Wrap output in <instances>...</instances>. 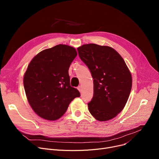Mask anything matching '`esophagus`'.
<instances>
[{"instance_id":"obj_1","label":"esophagus","mask_w":159,"mask_h":159,"mask_svg":"<svg viewBox=\"0 0 159 159\" xmlns=\"http://www.w3.org/2000/svg\"><path fill=\"white\" fill-rule=\"evenodd\" d=\"M77 89H78V90L80 91H81V89H82V87H81V86H78V88H77Z\"/></svg>"}]
</instances>
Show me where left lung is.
<instances>
[{"mask_svg":"<svg viewBox=\"0 0 159 159\" xmlns=\"http://www.w3.org/2000/svg\"><path fill=\"white\" fill-rule=\"evenodd\" d=\"M93 79V97L88 110L98 121L117 115L126 105L131 86V74L122 57L107 46L84 44L77 48Z\"/></svg>","mask_w":159,"mask_h":159,"instance_id":"8db88e82","label":"left lung"}]
</instances>
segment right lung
Returning <instances> with one entry per match:
<instances>
[{
    "mask_svg": "<svg viewBox=\"0 0 159 159\" xmlns=\"http://www.w3.org/2000/svg\"><path fill=\"white\" fill-rule=\"evenodd\" d=\"M77 55L74 48L58 44L33 57L24 75V87L33 110L48 120H57L80 96L70 86L68 70Z\"/></svg>",
    "mask_w": 159,
    "mask_h": 159,
    "instance_id": "1",
    "label": "right lung"
}]
</instances>
